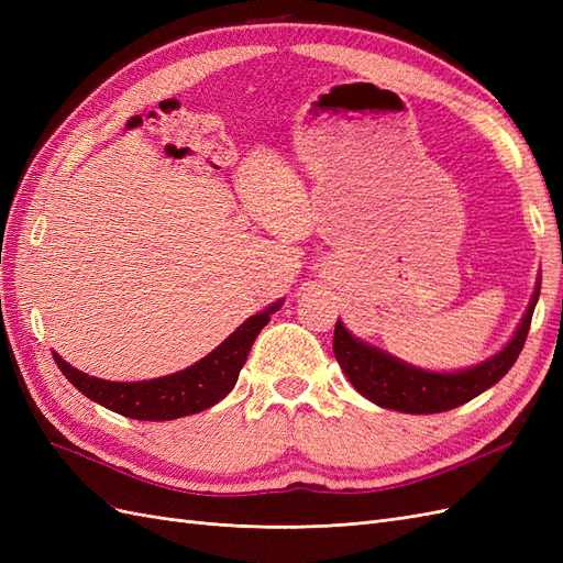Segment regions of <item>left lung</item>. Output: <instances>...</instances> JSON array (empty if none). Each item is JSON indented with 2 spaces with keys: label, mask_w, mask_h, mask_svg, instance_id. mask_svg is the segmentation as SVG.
Returning <instances> with one entry per match:
<instances>
[{
  "label": "left lung",
  "mask_w": 563,
  "mask_h": 563,
  "mask_svg": "<svg viewBox=\"0 0 563 563\" xmlns=\"http://www.w3.org/2000/svg\"><path fill=\"white\" fill-rule=\"evenodd\" d=\"M538 296L540 282L536 286L531 305H528L519 329L515 338L507 343V347L496 356H490L488 362L467 371L430 373L413 368L395 360V356L356 340L340 321H335L333 333L335 360L340 368H343L347 380L354 385V389L373 404L401 413L451 411V408L463 406L474 397H479L482 391H486L490 385H496L505 373L515 366L519 352L523 350L528 329H531Z\"/></svg>",
  "instance_id": "left-lung-1"
}]
</instances>
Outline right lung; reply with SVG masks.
<instances>
[{
	"label": "right lung",
	"mask_w": 563,
	"mask_h": 563,
	"mask_svg": "<svg viewBox=\"0 0 563 563\" xmlns=\"http://www.w3.org/2000/svg\"><path fill=\"white\" fill-rule=\"evenodd\" d=\"M282 300L269 305L267 310L249 317L223 345L190 368L172 373V376L143 380V383H110L87 376L58 354L54 360L63 376L70 380L84 397L98 401L110 411L133 420H174L203 411L230 395L240 371L251 352L253 340L267 327L269 317L282 308Z\"/></svg>",
	"instance_id": "add662e5"
}]
</instances>
